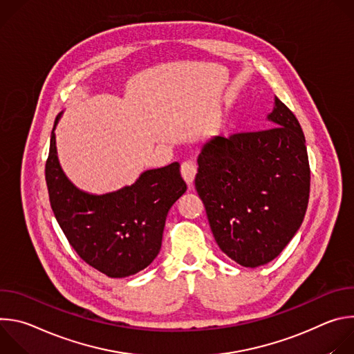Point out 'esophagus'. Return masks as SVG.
Instances as JSON below:
<instances>
[{"label":"esophagus","mask_w":354,"mask_h":354,"mask_svg":"<svg viewBox=\"0 0 354 354\" xmlns=\"http://www.w3.org/2000/svg\"><path fill=\"white\" fill-rule=\"evenodd\" d=\"M196 172H197V168H196L194 162H192V161L183 162L182 167H180L182 178H183V180L186 182V185L189 187L193 186V182H194V178H196Z\"/></svg>","instance_id":"obj_1"}]
</instances>
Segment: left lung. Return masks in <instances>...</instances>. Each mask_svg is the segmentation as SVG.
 Segmentation results:
<instances>
[{
    "label": "left lung",
    "instance_id": "8db88e82",
    "mask_svg": "<svg viewBox=\"0 0 354 354\" xmlns=\"http://www.w3.org/2000/svg\"><path fill=\"white\" fill-rule=\"evenodd\" d=\"M270 129L213 137L200 151L196 190L224 254L245 268L272 262L304 220L310 197L306 137L274 96Z\"/></svg>",
    "mask_w": 354,
    "mask_h": 354
}]
</instances>
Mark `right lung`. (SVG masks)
Here are the masks:
<instances>
[{"instance_id":"obj_1","label":"right lung","mask_w":354,"mask_h":354,"mask_svg":"<svg viewBox=\"0 0 354 354\" xmlns=\"http://www.w3.org/2000/svg\"><path fill=\"white\" fill-rule=\"evenodd\" d=\"M59 113L50 137L46 183L56 220L82 261L122 279L160 254L168 212L186 192L179 164L144 171L134 183L104 194L77 187L63 171L56 147Z\"/></svg>"}]
</instances>
